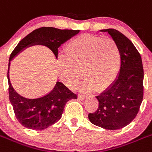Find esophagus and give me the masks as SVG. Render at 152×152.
Listing matches in <instances>:
<instances>
[{"mask_svg":"<svg viewBox=\"0 0 152 152\" xmlns=\"http://www.w3.org/2000/svg\"><path fill=\"white\" fill-rule=\"evenodd\" d=\"M87 97L88 96L85 95V94H79V95H78V98H79V100H85L86 98H87Z\"/></svg>","mask_w":152,"mask_h":152,"instance_id":"obj_1","label":"esophagus"}]
</instances>
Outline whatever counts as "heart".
I'll list each match as a JSON object with an SVG mask.
<instances>
[{
    "instance_id": "obj_1",
    "label": "heart",
    "mask_w": 152,
    "mask_h": 152,
    "mask_svg": "<svg viewBox=\"0 0 152 152\" xmlns=\"http://www.w3.org/2000/svg\"><path fill=\"white\" fill-rule=\"evenodd\" d=\"M121 51L110 38L83 34L71 39L58 57L59 76L69 88H75L83 76L85 90L101 91L111 86L120 70ZM82 73H81L80 72Z\"/></svg>"
}]
</instances>
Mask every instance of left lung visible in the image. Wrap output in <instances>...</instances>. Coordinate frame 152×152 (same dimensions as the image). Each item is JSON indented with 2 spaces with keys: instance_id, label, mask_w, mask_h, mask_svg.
<instances>
[{
  "instance_id": "obj_1",
  "label": "left lung",
  "mask_w": 152,
  "mask_h": 152,
  "mask_svg": "<svg viewBox=\"0 0 152 152\" xmlns=\"http://www.w3.org/2000/svg\"><path fill=\"white\" fill-rule=\"evenodd\" d=\"M100 31L108 32L117 42L121 51V67L113 84L96 97L98 108L89 113L88 118L106 130H118L128 125L140 110L143 99L142 62L133 42L123 34L113 28Z\"/></svg>"
}]
</instances>
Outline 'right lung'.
I'll return each mask as SVG.
<instances>
[{"instance_id": "add662e5", "label": "right lung", "mask_w": 152, "mask_h": 152, "mask_svg": "<svg viewBox=\"0 0 152 152\" xmlns=\"http://www.w3.org/2000/svg\"><path fill=\"white\" fill-rule=\"evenodd\" d=\"M79 30H61L52 27L37 28L18 42L10 56L7 79L9 99L18 122L26 128L41 130L55 124L61 118L66 103L77 95L61 82H57L49 94L38 98H26L18 94L11 85L9 76L10 61L27 47L42 45L50 49L58 58L61 44L77 34Z\"/></svg>"}]
</instances>
